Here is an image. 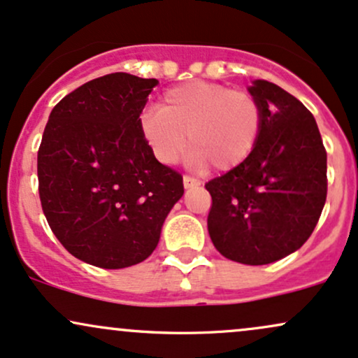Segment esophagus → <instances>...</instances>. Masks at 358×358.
<instances>
[{
  "mask_svg": "<svg viewBox=\"0 0 358 358\" xmlns=\"http://www.w3.org/2000/svg\"><path fill=\"white\" fill-rule=\"evenodd\" d=\"M183 185L185 188H195V187H200V182L196 178H193L190 175H185L183 176Z\"/></svg>",
  "mask_w": 358,
  "mask_h": 358,
  "instance_id": "34e87169",
  "label": "esophagus"
}]
</instances>
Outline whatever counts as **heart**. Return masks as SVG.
<instances>
[{
	"label": "heart",
	"instance_id": "b5f03b06",
	"mask_svg": "<svg viewBox=\"0 0 358 358\" xmlns=\"http://www.w3.org/2000/svg\"><path fill=\"white\" fill-rule=\"evenodd\" d=\"M139 129L163 165L178 162L188 145L196 165L229 171L256 150L264 129V108L249 90L190 80L166 90L159 109H146Z\"/></svg>",
	"mask_w": 358,
	"mask_h": 358
}]
</instances>
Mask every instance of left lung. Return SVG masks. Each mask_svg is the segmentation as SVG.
I'll list each match as a JSON object with an SVG mask.
<instances>
[{
	"mask_svg": "<svg viewBox=\"0 0 358 358\" xmlns=\"http://www.w3.org/2000/svg\"><path fill=\"white\" fill-rule=\"evenodd\" d=\"M264 108L252 155L205 183L208 234L224 257L249 266L279 261L310 239L327 202V150L313 114L285 89L254 80Z\"/></svg>",
	"mask_w": 358,
	"mask_h": 358,
	"instance_id": "1",
	"label": "left lung"
}]
</instances>
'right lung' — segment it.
Masks as SVG:
<instances>
[{
	"label": "right lung",
	"instance_id": "right-lung-1",
	"mask_svg": "<svg viewBox=\"0 0 358 358\" xmlns=\"http://www.w3.org/2000/svg\"><path fill=\"white\" fill-rule=\"evenodd\" d=\"M158 84L116 72L85 82L52 109L38 148V193L52 232L102 269L143 262L183 195V176L155 158L139 129Z\"/></svg>",
	"mask_w": 358,
	"mask_h": 358
}]
</instances>
